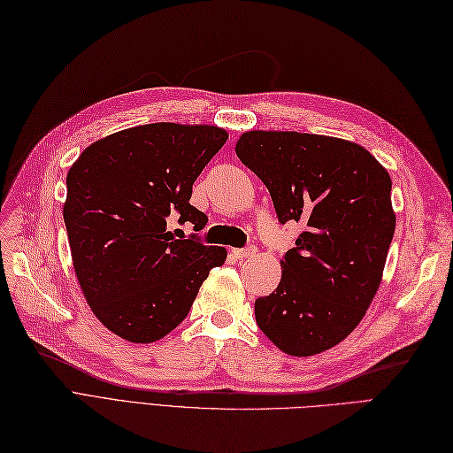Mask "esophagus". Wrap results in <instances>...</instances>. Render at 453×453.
<instances>
[{"label":"esophagus","mask_w":453,"mask_h":453,"mask_svg":"<svg viewBox=\"0 0 453 453\" xmlns=\"http://www.w3.org/2000/svg\"><path fill=\"white\" fill-rule=\"evenodd\" d=\"M232 253H234V257H238V259H248V257H253L257 253V248L248 246V248H242V250H232Z\"/></svg>","instance_id":"esophagus-1"}]
</instances>
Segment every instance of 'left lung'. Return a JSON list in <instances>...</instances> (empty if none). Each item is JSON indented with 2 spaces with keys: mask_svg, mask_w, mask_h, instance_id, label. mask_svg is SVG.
<instances>
[{
  "mask_svg": "<svg viewBox=\"0 0 453 453\" xmlns=\"http://www.w3.org/2000/svg\"><path fill=\"white\" fill-rule=\"evenodd\" d=\"M240 162L271 192L278 221L303 223L282 280L255 301V320L291 357L341 343L381 284L396 217L387 169L345 139L297 131H248Z\"/></svg>",
  "mask_w": 453,
  "mask_h": 453,
  "instance_id": "left-lung-1",
  "label": "left lung"
}]
</instances>
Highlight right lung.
Listing matches in <instances>:
<instances>
[{"instance_id":"right-lung-1","label":"right lung","mask_w":453,"mask_h":453,"mask_svg":"<svg viewBox=\"0 0 453 453\" xmlns=\"http://www.w3.org/2000/svg\"><path fill=\"white\" fill-rule=\"evenodd\" d=\"M215 126L149 124L85 149L66 175L63 207L72 263L93 314L121 339L154 343L185 320L226 250L196 234L205 213L192 185L226 142Z\"/></svg>"}]
</instances>
